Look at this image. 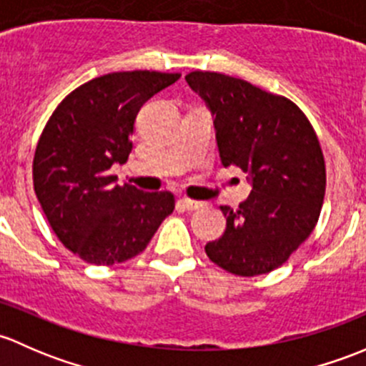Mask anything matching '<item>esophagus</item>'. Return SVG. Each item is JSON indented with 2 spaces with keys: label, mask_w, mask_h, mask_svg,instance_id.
<instances>
[{
  "label": "esophagus",
  "mask_w": 366,
  "mask_h": 366,
  "mask_svg": "<svg viewBox=\"0 0 366 366\" xmlns=\"http://www.w3.org/2000/svg\"><path fill=\"white\" fill-rule=\"evenodd\" d=\"M179 204H182L187 211H195V209L202 208V202L201 201H192V199H187V197L179 199Z\"/></svg>",
  "instance_id": "esophagus-1"
}]
</instances>
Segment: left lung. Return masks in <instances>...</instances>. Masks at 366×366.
<instances>
[{"label": "left lung", "instance_id": "8db88e82", "mask_svg": "<svg viewBox=\"0 0 366 366\" xmlns=\"http://www.w3.org/2000/svg\"><path fill=\"white\" fill-rule=\"evenodd\" d=\"M184 81L209 109L222 165L247 172L252 187L238 211L222 206L227 227L206 254L232 274L269 273L317 224L326 190L317 135L291 100L243 79L190 71Z\"/></svg>", "mask_w": 366, "mask_h": 366}]
</instances>
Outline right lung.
<instances>
[{
    "instance_id": "obj_1",
    "label": "right lung",
    "mask_w": 366,
    "mask_h": 366,
    "mask_svg": "<svg viewBox=\"0 0 366 366\" xmlns=\"http://www.w3.org/2000/svg\"><path fill=\"white\" fill-rule=\"evenodd\" d=\"M179 74L134 70L102 75L71 92L52 112L33 160V184L59 241L89 264L141 254L174 209L171 192L119 187L109 172L125 164L144 102Z\"/></svg>"
}]
</instances>
